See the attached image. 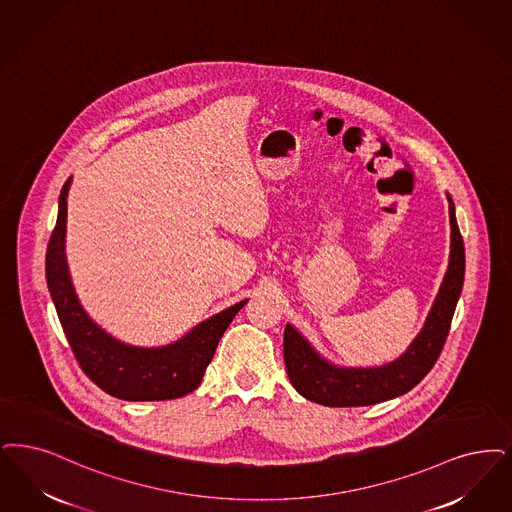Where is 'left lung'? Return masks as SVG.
<instances>
[{"label":"left lung","mask_w":512,"mask_h":512,"mask_svg":"<svg viewBox=\"0 0 512 512\" xmlns=\"http://www.w3.org/2000/svg\"><path fill=\"white\" fill-rule=\"evenodd\" d=\"M450 202V263L444 282L430 308L427 322L408 350L381 368H339L324 360L307 339L287 324L284 360L295 390L310 402L329 408H358L379 404L413 389L436 364L465 280V246Z\"/></svg>","instance_id":"left-lung-1"}]
</instances>
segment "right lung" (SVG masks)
Here are the masks:
<instances>
[{
    "mask_svg": "<svg viewBox=\"0 0 512 512\" xmlns=\"http://www.w3.org/2000/svg\"><path fill=\"white\" fill-rule=\"evenodd\" d=\"M68 179L59 196V217L45 253V278L64 335L83 373L106 394L129 402L173 400L198 389L226 328L247 301L207 318L183 339L160 348L131 347L104 333L83 310L64 255Z\"/></svg>",
    "mask_w": 512,
    "mask_h": 512,
    "instance_id": "right-lung-1",
    "label": "right lung"
}]
</instances>
